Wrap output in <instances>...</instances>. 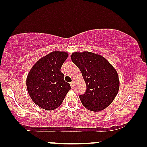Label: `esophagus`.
I'll use <instances>...</instances> for the list:
<instances>
[{
    "instance_id": "esophagus-1",
    "label": "esophagus",
    "mask_w": 147,
    "mask_h": 147,
    "mask_svg": "<svg viewBox=\"0 0 147 147\" xmlns=\"http://www.w3.org/2000/svg\"><path fill=\"white\" fill-rule=\"evenodd\" d=\"M70 85H71V88H74V86H75V85H74V81H72L71 83H70Z\"/></svg>"
}]
</instances>
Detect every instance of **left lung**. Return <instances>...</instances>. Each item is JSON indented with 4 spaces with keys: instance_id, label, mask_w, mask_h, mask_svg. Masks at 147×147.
Segmentation results:
<instances>
[{
    "instance_id": "1",
    "label": "left lung",
    "mask_w": 147,
    "mask_h": 147,
    "mask_svg": "<svg viewBox=\"0 0 147 147\" xmlns=\"http://www.w3.org/2000/svg\"><path fill=\"white\" fill-rule=\"evenodd\" d=\"M71 60L81 71L87 90L80 95L83 105L90 111H102L117 95L120 87L115 68L101 55L85 51L72 53Z\"/></svg>"
}]
</instances>
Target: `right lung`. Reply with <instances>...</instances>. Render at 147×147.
<instances>
[{
	"instance_id": "right-lung-1",
	"label": "right lung",
	"mask_w": 147,
	"mask_h": 147,
	"mask_svg": "<svg viewBox=\"0 0 147 147\" xmlns=\"http://www.w3.org/2000/svg\"><path fill=\"white\" fill-rule=\"evenodd\" d=\"M68 55L66 52H52L36 61L28 74L27 91L40 108L48 111L57 109L71 88L60 70Z\"/></svg>"
}]
</instances>
